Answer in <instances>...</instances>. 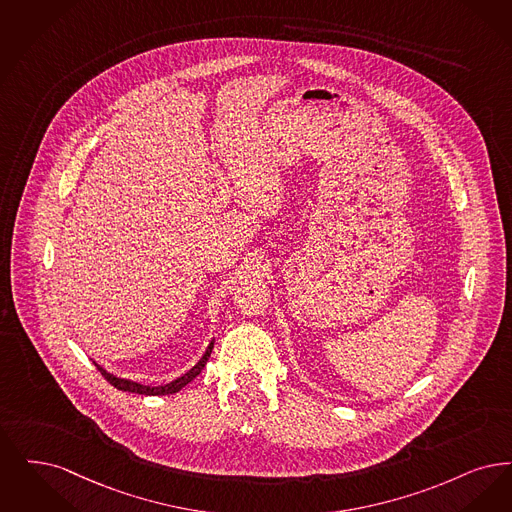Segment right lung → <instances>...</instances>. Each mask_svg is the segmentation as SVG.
Wrapping results in <instances>:
<instances>
[{
  "label": "right lung",
  "mask_w": 512,
  "mask_h": 512,
  "mask_svg": "<svg viewBox=\"0 0 512 512\" xmlns=\"http://www.w3.org/2000/svg\"><path fill=\"white\" fill-rule=\"evenodd\" d=\"M212 348H214V340L208 344L204 356L200 357L199 363H197L191 371H187L185 375H181V377L172 380V382H168V384H162V386H145V384H139V382H134V380H130V378L114 377V375L107 373V371H105L101 365H97V363H95V367L99 369V373H101L103 377L111 382L114 388H118V390H122V392H134V394H141V396H166V394H176L183 386H187L193 378L200 375V371L204 369L208 357L212 354Z\"/></svg>",
  "instance_id": "1"
}]
</instances>
